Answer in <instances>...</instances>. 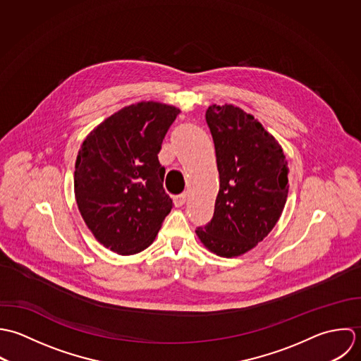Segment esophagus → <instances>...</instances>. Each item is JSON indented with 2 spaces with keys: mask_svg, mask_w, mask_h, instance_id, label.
Segmentation results:
<instances>
[{
  "mask_svg": "<svg viewBox=\"0 0 361 361\" xmlns=\"http://www.w3.org/2000/svg\"><path fill=\"white\" fill-rule=\"evenodd\" d=\"M174 201H176V205H177V207H183V205L185 204V201H187V192H183V194L177 195Z\"/></svg>",
  "mask_w": 361,
  "mask_h": 361,
  "instance_id": "34e87169",
  "label": "esophagus"
}]
</instances>
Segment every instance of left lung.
<instances>
[{
  "label": "left lung",
  "instance_id": "1",
  "mask_svg": "<svg viewBox=\"0 0 361 361\" xmlns=\"http://www.w3.org/2000/svg\"><path fill=\"white\" fill-rule=\"evenodd\" d=\"M219 170L212 220L195 230L219 257L252 250L275 227L288 192V167L282 146L262 124L233 104L209 106Z\"/></svg>",
  "mask_w": 361,
  "mask_h": 361
}]
</instances>
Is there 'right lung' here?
<instances>
[{"instance_id": "right-lung-1", "label": "right lung", "mask_w": 361, "mask_h": 361, "mask_svg": "<svg viewBox=\"0 0 361 361\" xmlns=\"http://www.w3.org/2000/svg\"><path fill=\"white\" fill-rule=\"evenodd\" d=\"M178 113L157 102L127 106L99 124L78 152L79 212L96 240L117 254L147 248L173 208L157 154Z\"/></svg>"}]
</instances>
